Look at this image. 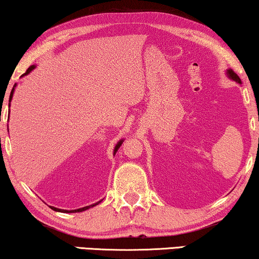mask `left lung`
Listing matches in <instances>:
<instances>
[{"label": "left lung", "mask_w": 259, "mask_h": 259, "mask_svg": "<svg viewBox=\"0 0 259 259\" xmlns=\"http://www.w3.org/2000/svg\"><path fill=\"white\" fill-rule=\"evenodd\" d=\"M228 74H229V76L233 80H235V81H237V82H241V79H240V76H238L236 73H235L233 69H228Z\"/></svg>", "instance_id": "8db88e82"}]
</instances>
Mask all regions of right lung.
Instances as JSON below:
<instances>
[{
	"label": "right lung",
	"mask_w": 259,
	"mask_h": 259,
	"mask_svg": "<svg viewBox=\"0 0 259 259\" xmlns=\"http://www.w3.org/2000/svg\"><path fill=\"white\" fill-rule=\"evenodd\" d=\"M34 68V65H32V66H30L28 69H26V72L24 73V74L23 75H26V74H29V73L32 71V69ZM14 90H15V87L13 88V91H11V93H10V98H9V102L11 101V99H13V94H14ZM121 144H122V141L121 142H118V144L115 146V151H114V153H116V151H117V149L119 148V146H121ZM102 201V200H101ZM101 201H99V202H101ZM99 202H96V203H94V204H91V206H87V207H83V208H79V209H74V210H63V209H58V208H56V207H51V209H53V210H56V211H64V213H78V211H82V210H86V209H88V208H91V207H93V206H96V204H99Z\"/></svg>",
	"instance_id": "1"
}]
</instances>
